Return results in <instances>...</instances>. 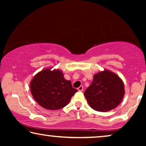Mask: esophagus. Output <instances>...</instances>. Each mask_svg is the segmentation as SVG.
I'll use <instances>...</instances> for the list:
<instances>
[{
    "instance_id": "34e87169",
    "label": "esophagus",
    "mask_w": 146,
    "mask_h": 146,
    "mask_svg": "<svg viewBox=\"0 0 146 146\" xmlns=\"http://www.w3.org/2000/svg\"><path fill=\"white\" fill-rule=\"evenodd\" d=\"M83 89H84V87L82 86H80L79 88H78V90L80 91V92H82L83 91Z\"/></svg>"
}]
</instances>
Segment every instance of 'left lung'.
Listing matches in <instances>:
<instances>
[{
  "mask_svg": "<svg viewBox=\"0 0 146 146\" xmlns=\"http://www.w3.org/2000/svg\"><path fill=\"white\" fill-rule=\"evenodd\" d=\"M124 84L116 74L108 70L94 75L91 85L84 96L94 110L106 112L116 108L124 96Z\"/></svg>",
  "mask_w": 146,
  "mask_h": 146,
  "instance_id": "8db88e82",
  "label": "left lung"
}]
</instances>
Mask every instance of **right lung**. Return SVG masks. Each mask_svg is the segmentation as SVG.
Instances as JSON below:
<instances>
[{
	"mask_svg": "<svg viewBox=\"0 0 146 146\" xmlns=\"http://www.w3.org/2000/svg\"><path fill=\"white\" fill-rule=\"evenodd\" d=\"M45 68L36 74L30 83L36 102L44 108L56 110L66 106L78 91L58 69Z\"/></svg>",
	"mask_w": 146,
	"mask_h": 146,
	"instance_id": "right-lung-1",
	"label": "right lung"
}]
</instances>
